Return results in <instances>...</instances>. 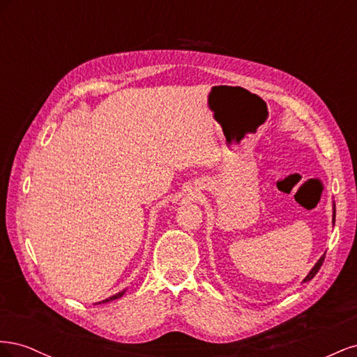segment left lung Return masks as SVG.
<instances>
[{
    "instance_id": "obj_1",
    "label": "left lung",
    "mask_w": 357,
    "mask_h": 357,
    "mask_svg": "<svg viewBox=\"0 0 357 357\" xmlns=\"http://www.w3.org/2000/svg\"><path fill=\"white\" fill-rule=\"evenodd\" d=\"M333 223H335V211H333ZM323 261H325V255H323L320 259H319V262L314 265V268H312L311 269V271H310V274L304 278V282H310V280L311 278H314V275L319 273V269H320V266L323 265Z\"/></svg>"
}]
</instances>
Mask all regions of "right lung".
<instances>
[{"instance_id": "obj_1", "label": "right lung", "mask_w": 357, "mask_h": 357, "mask_svg": "<svg viewBox=\"0 0 357 357\" xmlns=\"http://www.w3.org/2000/svg\"><path fill=\"white\" fill-rule=\"evenodd\" d=\"M125 294V290L123 291H119V294H116V295H113V296H110L109 299H104V301H101V302H98V304H104V302H110V301H114V299H117V298H121L122 295Z\"/></svg>"}]
</instances>
